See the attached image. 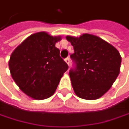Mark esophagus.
<instances>
[{"label":"esophagus","instance_id":"1","mask_svg":"<svg viewBox=\"0 0 129 129\" xmlns=\"http://www.w3.org/2000/svg\"><path fill=\"white\" fill-rule=\"evenodd\" d=\"M65 61H66V63L68 64V66H69V64H70V58L68 57H66V59H65Z\"/></svg>","mask_w":129,"mask_h":129}]
</instances>
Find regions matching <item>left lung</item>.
I'll use <instances>...</instances> for the list:
<instances>
[{
    "label": "left lung",
    "mask_w": 129,
    "mask_h": 129,
    "mask_svg": "<svg viewBox=\"0 0 129 129\" xmlns=\"http://www.w3.org/2000/svg\"><path fill=\"white\" fill-rule=\"evenodd\" d=\"M74 48L70 55L75 66L69 71L72 86L81 99L94 100L107 92L116 79L121 56L116 48L99 37L83 34L67 36Z\"/></svg>",
    "instance_id": "1"
}]
</instances>
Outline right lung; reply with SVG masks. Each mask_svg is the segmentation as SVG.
I'll return each mask as SVG.
<instances>
[{
	"instance_id": "add662e5",
	"label": "right lung",
	"mask_w": 129,
	"mask_h": 129,
	"mask_svg": "<svg viewBox=\"0 0 129 129\" xmlns=\"http://www.w3.org/2000/svg\"><path fill=\"white\" fill-rule=\"evenodd\" d=\"M60 37L45 32L32 34L12 53L9 68L20 90L28 96L42 100L55 92L69 66L55 47Z\"/></svg>"
}]
</instances>
